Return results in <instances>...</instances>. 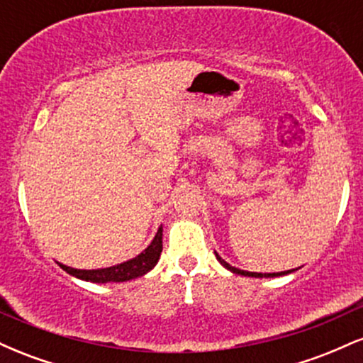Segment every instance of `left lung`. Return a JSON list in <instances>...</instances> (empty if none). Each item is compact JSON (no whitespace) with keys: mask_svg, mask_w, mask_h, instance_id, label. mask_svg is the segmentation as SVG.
Here are the masks:
<instances>
[{"mask_svg":"<svg viewBox=\"0 0 363 363\" xmlns=\"http://www.w3.org/2000/svg\"><path fill=\"white\" fill-rule=\"evenodd\" d=\"M215 256H216V259H218L220 264L223 266V268H227L228 272H232V273H235V274H240V277H252V278H274V277H285V274H290V273H294V272H295V269H286V272H280V273H254V272H244V269H239V268H235V266H230V264H228L227 261L222 259V257L218 256V252H215Z\"/></svg>","mask_w":363,"mask_h":363,"instance_id":"1","label":"left lung"}]
</instances>
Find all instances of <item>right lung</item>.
I'll use <instances>...</instances> for the list:
<instances>
[{"label": "right lung", "mask_w": 363, "mask_h": 363, "mask_svg": "<svg viewBox=\"0 0 363 363\" xmlns=\"http://www.w3.org/2000/svg\"><path fill=\"white\" fill-rule=\"evenodd\" d=\"M162 225L158 227L155 237L150 242V245L145 251H141L138 256L128 259L119 264L109 266V268H99V269H77L72 266H66L62 262H57L66 273H69L74 278H80V280L91 281V283H119V281H129L135 280V278L143 277L148 272H152L155 268V264L160 259L162 252Z\"/></svg>", "instance_id": "obj_1"}]
</instances>
